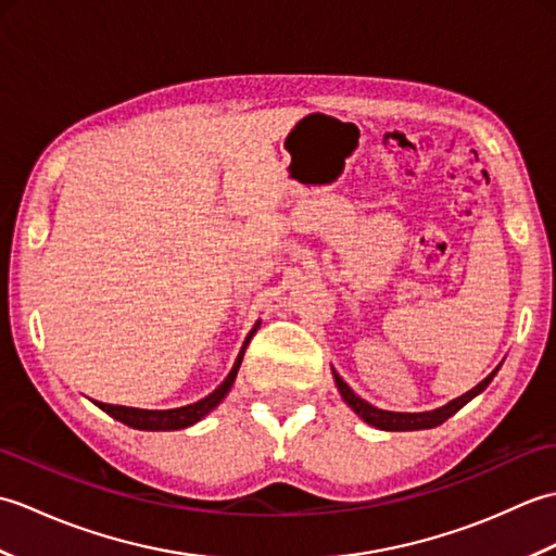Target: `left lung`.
I'll list each match as a JSON object with an SVG mask.
<instances>
[{"label": "left lung", "mask_w": 556, "mask_h": 556, "mask_svg": "<svg viewBox=\"0 0 556 556\" xmlns=\"http://www.w3.org/2000/svg\"><path fill=\"white\" fill-rule=\"evenodd\" d=\"M497 370H500V368H497ZM497 370H494L492 375H488L485 380H482L478 387L470 389V392H466L464 396L448 401V404L442 406V408L425 410V413H394V410L375 408V406L368 404V401H363L356 392H353V389H351L344 380H341L337 370H334V380H337L339 392H341V396H344L346 404H349L353 410H356L365 422H370V425H375V428L389 430V432H406V430H428V428H437V425H442L446 418H452L456 410L464 408L470 399L478 396V394L482 392V389H485V387L492 382V377L497 375Z\"/></svg>", "instance_id": "1"}]
</instances>
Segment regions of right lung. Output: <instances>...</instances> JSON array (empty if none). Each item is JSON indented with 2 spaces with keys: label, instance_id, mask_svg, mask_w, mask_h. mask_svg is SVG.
Returning a JSON list of instances; mask_svg holds the SVG:
<instances>
[{
  "label": "right lung",
  "instance_id": "add662e5",
  "mask_svg": "<svg viewBox=\"0 0 556 556\" xmlns=\"http://www.w3.org/2000/svg\"><path fill=\"white\" fill-rule=\"evenodd\" d=\"M255 329H257V325L253 327V332L248 334V339L243 341V349H241V353H239V358H236L231 372L227 375V380H224L210 396L195 401V404H191V406L169 408V410H146V408H128V406L100 404V401H98V406H100L104 413H110L112 418L122 420L124 425H128V428H136V430H184V428H188V425H193V422H198L200 418H205L207 413H210L212 408H215V406H219V401H222L224 396H227V392H229L233 380H236V372H239V368H241L245 346L251 344Z\"/></svg>",
  "mask_w": 556,
  "mask_h": 556
}]
</instances>
